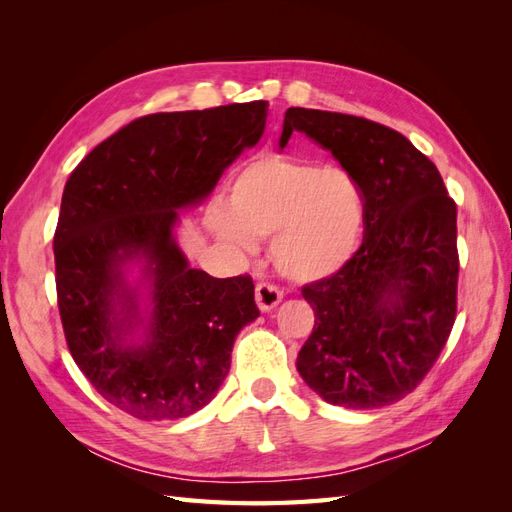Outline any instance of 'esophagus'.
Returning <instances> with one entry per match:
<instances>
[{
  "label": "esophagus",
  "mask_w": 512,
  "mask_h": 512,
  "mask_svg": "<svg viewBox=\"0 0 512 512\" xmlns=\"http://www.w3.org/2000/svg\"><path fill=\"white\" fill-rule=\"evenodd\" d=\"M282 299H284V292L277 288L275 284L260 282L256 286V303H258L262 312H269V309H273Z\"/></svg>",
  "instance_id": "obj_1"
}]
</instances>
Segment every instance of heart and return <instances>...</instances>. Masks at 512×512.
I'll list each match as a JSON object with an SVG mask.
<instances>
[{"label": "heart", "instance_id": "1", "mask_svg": "<svg viewBox=\"0 0 512 512\" xmlns=\"http://www.w3.org/2000/svg\"><path fill=\"white\" fill-rule=\"evenodd\" d=\"M226 205L228 213L209 215L215 235L245 252L271 237L275 267L297 282L342 269L365 230V196L350 170L282 153L245 164L228 185Z\"/></svg>", "mask_w": 512, "mask_h": 512}]
</instances>
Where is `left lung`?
I'll list each match as a JSON object with an SVG mask.
<instances>
[{"label":"left lung","mask_w":512,"mask_h":512,"mask_svg":"<svg viewBox=\"0 0 512 512\" xmlns=\"http://www.w3.org/2000/svg\"><path fill=\"white\" fill-rule=\"evenodd\" d=\"M294 130L329 149L365 196L359 250L301 288L316 322L297 369L333 406H391L423 382L453 331L457 205L436 164L393 128L292 106L282 149Z\"/></svg>","instance_id":"obj_1"}]
</instances>
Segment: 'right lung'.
<instances>
[{
	"label": "right lung",
	"mask_w": 512,
	"mask_h": 512,
	"mask_svg": "<svg viewBox=\"0 0 512 512\" xmlns=\"http://www.w3.org/2000/svg\"><path fill=\"white\" fill-rule=\"evenodd\" d=\"M269 102L138 117L72 175L53 237L61 324L74 363L115 408L177 421L207 406L230 369L237 333L260 316L250 275L190 269L173 239L177 209L211 194L265 132ZM145 259L152 282L146 342L128 347L135 293L121 264Z\"/></svg>",
	"instance_id": "1"
}]
</instances>
